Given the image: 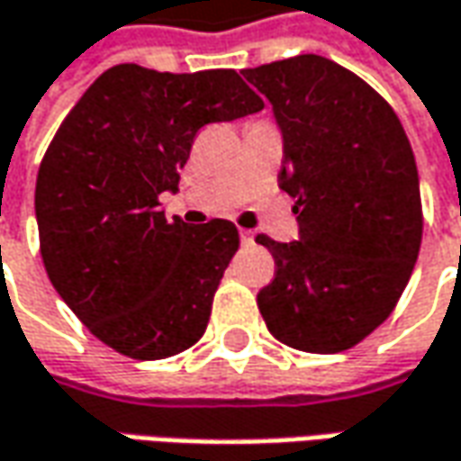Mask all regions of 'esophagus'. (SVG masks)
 Instances as JSON below:
<instances>
[{
  "label": "esophagus",
  "mask_w": 461,
  "mask_h": 461,
  "mask_svg": "<svg viewBox=\"0 0 461 461\" xmlns=\"http://www.w3.org/2000/svg\"><path fill=\"white\" fill-rule=\"evenodd\" d=\"M240 240H242V245H252L255 242V234L249 230H240Z\"/></svg>",
  "instance_id": "34e87169"
}]
</instances>
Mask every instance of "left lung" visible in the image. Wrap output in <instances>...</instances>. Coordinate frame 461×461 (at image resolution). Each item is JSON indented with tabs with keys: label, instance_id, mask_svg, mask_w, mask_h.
<instances>
[{
	"label": "left lung",
	"instance_id": "8db88e82",
	"mask_svg": "<svg viewBox=\"0 0 461 461\" xmlns=\"http://www.w3.org/2000/svg\"><path fill=\"white\" fill-rule=\"evenodd\" d=\"M242 73L273 104L283 135L278 183L298 214V242L258 234L276 260L258 309L283 344L344 352L393 313L419 258L411 142L393 106L329 58L306 53Z\"/></svg>",
	"mask_w": 461,
	"mask_h": 461
}]
</instances>
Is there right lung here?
Returning a JSON list of instances; mask_svg holds the SVG:
<instances>
[{"label": "right lung", "mask_w": 461, "mask_h": 461, "mask_svg": "<svg viewBox=\"0 0 461 461\" xmlns=\"http://www.w3.org/2000/svg\"><path fill=\"white\" fill-rule=\"evenodd\" d=\"M231 68L104 71L48 145L35 183L41 255L58 295L106 347L166 359L203 337L237 227L167 221L160 194L178 191L203 124L260 112Z\"/></svg>", "instance_id": "add662e5"}]
</instances>
